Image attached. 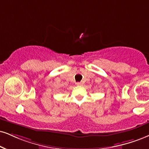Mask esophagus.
Returning a JSON list of instances; mask_svg holds the SVG:
<instances>
[{
	"label": "esophagus",
	"mask_w": 149,
	"mask_h": 149,
	"mask_svg": "<svg viewBox=\"0 0 149 149\" xmlns=\"http://www.w3.org/2000/svg\"><path fill=\"white\" fill-rule=\"evenodd\" d=\"M76 85H77V86H81L82 84L81 83V82H77Z\"/></svg>",
	"instance_id": "esophagus-1"
}]
</instances>
